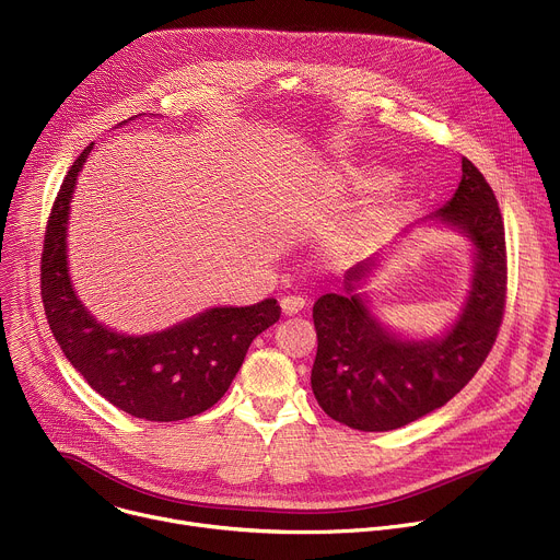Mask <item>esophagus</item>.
<instances>
[{"label": "esophagus", "mask_w": 560, "mask_h": 560, "mask_svg": "<svg viewBox=\"0 0 560 560\" xmlns=\"http://www.w3.org/2000/svg\"><path fill=\"white\" fill-rule=\"evenodd\" d=\"M303 305H305V299H303V296H283V299H281V312H283L285 316H292V314L301 312Z\"/></svg>", "instance_id": "34e87169"}]
</instances>
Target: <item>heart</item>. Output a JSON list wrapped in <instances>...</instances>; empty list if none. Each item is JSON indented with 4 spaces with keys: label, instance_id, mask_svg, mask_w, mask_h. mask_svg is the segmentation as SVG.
<instances>
[{
    "label": "heart",
    "instance_id": "obj_1",
    "mask_svg": "<svg viewBox=\"0 0 560 560\" xmlns=\"http://www.w3.org/2000/svg\"><path fill=\"white\" fill-rule=\"evenodd\" d=\"M346 188L359 195L381 192L374 203H370L354 221H350L339 234V250L357 253L372 244L374 238L389 225L396 217L398 208L404 203V195L394 182H389V173L378 166H359L346 173Z\"/></svg>",
    "mask_w": 560,
    "mask_h": 560
}]
</instances>
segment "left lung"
<instances>
[{
    "label": "left lung",
    "instance_id": "1",
    "mask_svg": "<svg viewBox=\"0 0 560 560\" xmlns=\"http://www.w3.org/2000/svg\"><path fill=\"white\" fill-rule=\"evenodd\" d=\"M460 171L454 197L392 242L425 225L450 228L469 242V290L441 335H406L374 312L363 288L381 268L385 250L350 268L343 292L322 294L312 307L318 341L312 392L322 410L348 428L387 432L443 408L497 341L508 281L505 228L486 177L465 156Z\"/></svg>",
    "mask_w": 560,
    "mask_h": 560
}]
</instances>
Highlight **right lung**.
<instances>
[{
  "label": "right lung",
  "instance_id": "add662e5",
  "mask_svg": "<svg viewBox=\"0 0 560 560\" xmlns=\"http://www.w3.org/2000/svg\"><path fill=\"white\" fill-rule=\"evenodd\" d=\"M91 150L93 143L74 159L46 225L42 299L50 330L70 365L115 408L145 421L190 419L228 392L250 343L279 322L281 307L277 299L208 307L150 335H124L97 322L68 268L70 201Z\"/></svg>",
  "mask_w": 560,
  "mask_h": 560
}]
</instances>
